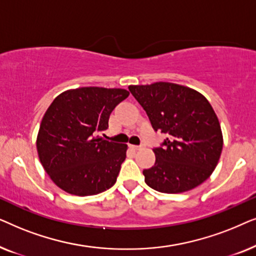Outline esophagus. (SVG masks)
Wrapping results in <instances>:
<instances>
[{"mask_svg":"<svg viewBox=\"0 0 256 256\" xmlns=\"http://www.w3.org/2000/svg\"><path fill=\"white\" fill-rule=\"evenodd\" d=\"M130 148L132 150H140V149L143 148V146H130Z\"/></svg>","mask_w":256,"mask_h":256,"instance_id":"obj_1","label":"esophagus"}]
</instances>
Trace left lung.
Here are the masks:
<instances>
[{
  "mask_svg": "<svg viewBox=\"0 0 256 256\" xmlns=\"http://www.w3.org/2000/svg\"><path fill=\"white\" fill-rule=\"evenodd\" d=\"M146 112L152 128L169 135L155 148V166L143 170L148 186L163 194L197 188L214 171L224 138L208 100L194 88L158 82L128 87Z\"/></svg>",
  "mask_w": 256,
  "mask_h": 256,
  "instance_id": "8db88e82",
  "label": "left lung"
}]
</instances>
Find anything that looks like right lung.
<instances>
[{"label": "right lung", "mask_w": 256, "mask_h": 256, "mask_svg": "<svg viewBox=\"0 0 256 256\" xmlns=\"http://www.w3.org/2000/svg\"><path fill=\"white\" fill-rule=\"evenodd\" d=\"M129 92L79 87L59 94L42 118L38 157L51 180L70 194L93 196L113 186L128 146L96 136Z\"/></svg>", "instance_id": "1"}]
</instances>
